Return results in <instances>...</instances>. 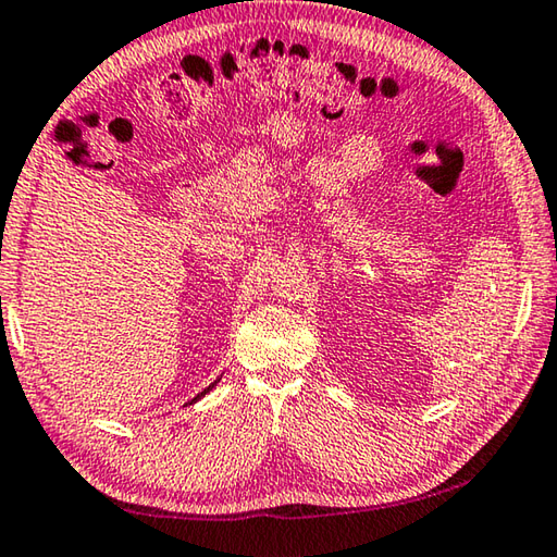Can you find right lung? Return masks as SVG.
<instances>
[{
	"instance_id": "1",
	"label": "right lung",
	"mask_w": 557,
	"mask_h": 557,
	"mask_svg": "<svg viewBox=\"0 0 557 557\" xmlns=\"http://www.w3.org/2000/svg\"><path fill=\"white\" fill-rule=\"evenodd\" d=\"M218 382H220V379H214V382H212V384H210L208 388H205V392H200V394H198V396H195V398H193V401H188V404H195V401H200V398H202L205 394H210V392H212V388H214V386H218Z\"/></svg>"
}]
</instances>
